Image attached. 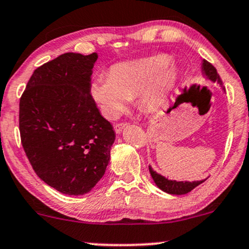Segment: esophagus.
Here are the masks:
<instances>
[{
  "label": "esophagus",
  "instance_id": "34e87169",
  "mask_svg": "<svg viewBox=\"0 0 249 249\" xmlns=\"http://www.w3.org/2000/svg\"><path fill=\"white\" fill-rule=\"evenodd\" d=\"M126 125H127V123H117V124H115V126H113V128H115V131L117 133H121L123 128L126 126Z\"/></svg>",
  "mask_w": 249,
  "mask_h": 249
}]
</instances>
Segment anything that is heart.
Returning a JSON list of instances; mask_svg holds the SVG:
<instances>
[{
    "mask_svg": "<svg viewBox=\"0 0 249 249\" xmlns=\"http://www.w3.org/2000/svg\"><path fill=\"white\" fill-rule=\"evenodd\" d=\"M179 71L167 54H157L112 65L107 75L91 81L90 95L102 113L115 119L124 111L131 96L143 106L155 107L178 85Z\"/></svg>",
    "mask_w": 249,
    "mask_h": 249,
    "instance_id": "1",
    "label": "heart"
}]
</instances>
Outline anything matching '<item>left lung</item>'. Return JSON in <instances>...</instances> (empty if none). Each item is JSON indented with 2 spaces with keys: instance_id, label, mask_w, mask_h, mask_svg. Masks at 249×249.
Here are the masks:
<instances>
[{
  "instance_id": "obj_1",
  "label": "left lung",
  "mask_w": 249,
  "mask_h": 249,
  "mask_svg": "<svg viewBox=\"0 0 249 249\" xmlns=\"http://www.w3.org/2000/svg\"><path fill=\"white\" fill-rule=\"evenodd\" d=\"M202 70L209 79L213 81V82L217 81V82L220 85V87H223V89L225 90V87L223 86V81H221L219 74L217 73V70H215L210 62L206 61V60H203ZM149 173H151V176L152 178L154 179L155 184H157L161 190L164 191V193L172 194V195H184V194L190 193L194 188H196L197 185H199L200 183H203V182L205 181V179L204 181H194V182L172 181V179L163 178L162 175H160V174L154 172L151 167H149Z\"/></svg>"
}]
</instances>
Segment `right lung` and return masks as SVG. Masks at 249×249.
Returning a JSON list of instances; mask_svg holds the SVG:
<instances>
[{
    "mask_svg": "<svg viewBox=\"0 0 249 249\" xmlns=\"http://www.w3.org/2000/svg\"><path fill=\"white\" fill-rule=\"evenodd\" d=\"M97 53H65L41 65L19 100L20 140L36 174L66 195L89 193L106 173L112 125L90 95Z\"/></svg>",
    "mask_w": 249,
    "mask_h": 249,
    "instance_id": "obj_1",
    "label": "right lung"
}]
</instances>
